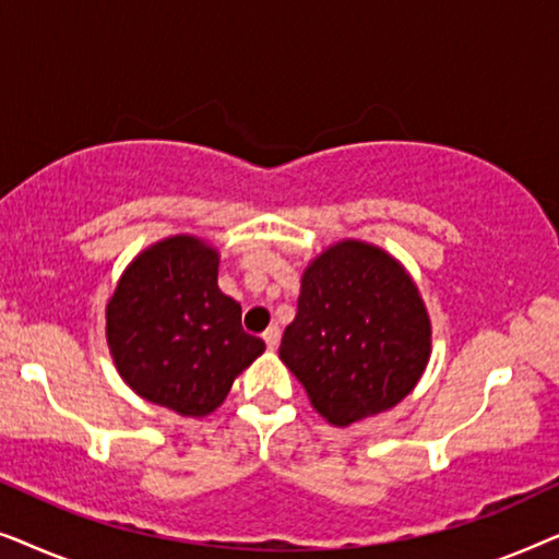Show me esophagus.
I'll return each mask as SVG.
<instances>
[{"mask_svg": "<svg viewBox=\"0 0 559 559\" xmlns=\"http://www.w3.org/2000/svg\"><path fill=\"white\" fill-rule=\"evenodd\" d=\"M262 338H264V343H266V348L274 350V348L280 346V328H277V325H270V328H266V331H264Z\"/></svg>", "mask_w": 559, "mask_h": 559, "instance_id": "34e87169", "label": "esophagus"}]
</instances>
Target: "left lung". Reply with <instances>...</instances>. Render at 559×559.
I'll return each instance as SVG.
<instances>
[{
	"mask_svg": "<svg viewBox=\"0 0 559 559\" xmlns=\"http://www.w3.org/2000/svg\"><path fill=\"white\" fill-rule=\"evenodd\" d=\"M430 318L407 270L384 249L338 241L310 262L280 358L310 404L346 427L392 409L423 377Z\"/></svg>",
	"mask_w": 559,
	"mask_h": 559,
	"instance_id": "1",
	"label": "left lung"
}]
</instances>
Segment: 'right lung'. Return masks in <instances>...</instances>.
Segmentation results:
<instances>
[{"label":"right lung","instance_id":"obj_1","mask_svg":"<svg viewBox=\"0 0 559 559\" xmlns=\"http://www.w3.org/2000/svg\"><path fill=\"white\" fill-rule=\"evenodd\" d=\"M106 341L119 377L182 417L211 415L264 350L243 333L241 305L218 289V251L186 234L127 266L106 305Z\"/></svg>","mask_w":559,"mask_h":559}]
</instances>
